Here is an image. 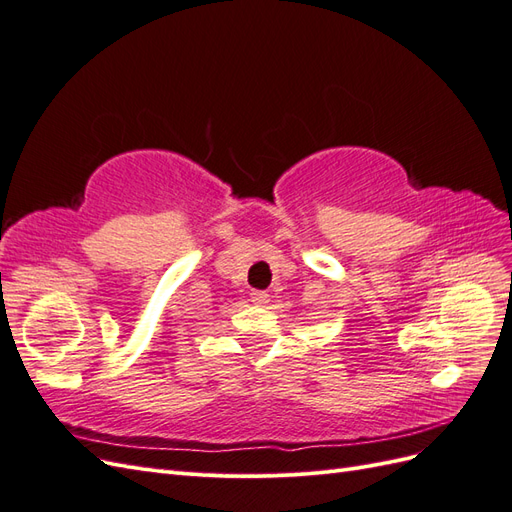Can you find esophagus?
<instances>
[{
	"label": "esophagus",
	"instance_id": "obj_1",
	"mask_svg": "<svg viewBox=\"0 0 512 512\" xmlns=\"http://www.w3.org/2000/svg\"><path fill=\"white\" fill-rule=\"evenodd\" d=\"M252 301L256 305H260V307H265V305H269L271 297H269V292H265V290H254L252 292Z\"/></svg>",
	"mask_w": 512,
	"mask_h": 512
}]
</instances>
